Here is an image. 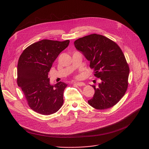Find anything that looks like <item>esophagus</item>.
I'll use <instances>...</instances> for the list:
<instances>
[{
  "mask_svg": "<svg viewBox=\"0 0 149 149\" xmlns=\"http://www.w3.org/2000/svg\"><path fill=\"white\" fill-rule=\"evenodd\" d=\"M74 84H76V85H78V86H84L85 85V84L84 83H83V82H77V83H74Z\"/></svg>",
  "mask_w": 149,
  "mask_h": 149,
  "instance_id": "1",
  "label": "esophagus"
}]
</instances>
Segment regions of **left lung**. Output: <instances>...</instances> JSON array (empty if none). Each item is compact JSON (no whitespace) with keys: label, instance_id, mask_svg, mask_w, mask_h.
I'll use <instances>...</instances> for the list:
<instances>
[{"label":"left lung","instance_id":"obj_1","mask_svg":"<svg viewBox=\"0 0 149 149\" xmlns=\"http://www.w3.org/2000/svg\"><path fill=\"white\" fill-rule=\"evenodd\" d=\"M74 44L90 61L94 75L100 79L97 86L92 85L95 94L88 103L97 109L115 106L127 91L130 72L121 49L113 41L96 34L79 38Z\"/></svg>","mask_w":149,"mask_h":149}]
</instances>
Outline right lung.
<instances>
[{"label": "right lung", "mask_w": 149, "mask_h": 149, "mask_svg": "<svg viewBox=\"0 0 149 149\" xmlns=\"http://www.w3.org/2000/svg\"><path fill=\"white\" fill-rule=\"evenodd\" d=\"M69 42L42 40L29 46L20 56L17 84L21 88L29 106L38 113L53 114L63 104V93L67 84L61 81L50 84L48 72Z\"/></svg>", "instance_id": "1"}]
</instances>
